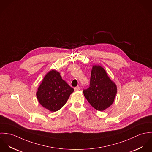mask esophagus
I'll return each mask as SVG.
<instances>
[{
    "instance_id": "obj_1",
    "label": "esophagus",
    "mask_w": 152,
    "mask_h": 152,
    "mask_svg": "<svg viewBox=\"0 0 152 152\" xmlns=\"http://www.w3.org/2000/svg\"><path fill=\"white\" fill-rule=\"evenodd\" d=\"M80 87H78H78H75V88H74V90H75V91H79V90H80Z\"/></svg>"
}]
</instances>
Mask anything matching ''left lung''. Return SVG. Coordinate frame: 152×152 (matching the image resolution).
Returning <instances> with one entry per match:
<instances>
[{
    "label": "left lung",
    "mask_w": 152,
    "mask_h": 152,
    "mask_svg": "<svg viewBox=\"0 0 152 152\" xmlns=\"http://www.w3.org/2000/svg\"><path fill=\"white\" fill-rule=\"evenodd\" d=\"M115 83L101 66L94 65L91 74L89 87L83 90L88 102L94 108L102 111L113 102L117 92Z\"/></svg>",
    "instance_id": "left-lung-1"
}]
</instances>
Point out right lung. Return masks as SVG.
<instances>
[{
	"label": "right lung",
	"mask_w": 152,
	"mask_h": 152,
	"mask_svg": "<svg viewBox=\"0 0 152 152\" xmlns=\"http://www.w3.org/2000/svg\"><path fill=\"white\" fill-rule=\"evenodd\" d=\"M73 91L74 89L62 79L60 73L52 70L44 78L36 95L43 107L56 112L65 105Z\"/></svg>",
	"instance_id": "obj_1"
}]
</instances>
